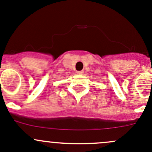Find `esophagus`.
Listing matches in <instances>:
<instances>
[{"label": "esophagus", "mask_w": 152, "mask_h": 152, "mask_svg": "<svg viewBox=\"0 0 152 152\" xmlns=\"http://www.w3.org/2000/svg\"><path fill=\"white\" fill-rule=\"evenodd\" d=\"M76 73H77V74H79V75H82V74H83V73H84V71H83V70H80V71H76Z\"/></svg>", "instance_id": "34e87169"}]
</instances>
